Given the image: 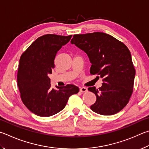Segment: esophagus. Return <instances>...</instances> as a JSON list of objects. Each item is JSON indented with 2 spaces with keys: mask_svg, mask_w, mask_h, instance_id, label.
Listing matches in <instances>:
<instances>
[{
  "mask_svg": "<svg viewBox=\"0 0 149 149\" xmlns=\"http://www.w3.org/2000/svg\"><path fill=\"white\" fill-rule=\"evenodd\" d=\"M88 91V90H87V88H85V87H82V88H80V92H86Z\"/></svg>",
  "mask_w": 149,
  "mask_h": 149,
  "instance_id": "esophagus-1",
  "label": "esophagus"
}]
</instances>
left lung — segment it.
<instances>
[{
	"label": "left lung",
	"mask_w": 149,
	"mask_h": 149,
	"mask_svg": "<svg viewBox=\"0 0 149 149\" xmlns=\"http://www.w3.org/2000/svg\"><path fill=\"white\" fill-rule=\"evenodd\" d=\"M70 42L88 54L92 63L90 74L103 79L102 86L88 89L97 97L90 107L92 111L113 115L122 110L132 95L135 75L127 47L113 36L101 32L74 35Z\"/></svg>",
	"instance_id": "1"
}]
</instances>
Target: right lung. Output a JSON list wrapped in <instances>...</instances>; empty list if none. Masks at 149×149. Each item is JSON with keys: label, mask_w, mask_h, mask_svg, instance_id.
Listing matches in <instances>:
<instances>
[{"label": "right lung", "mask_w": 149, "mask_h": 149, "mask_svg": "<svg viewBox=\"0 0 149 149\" xmlns=\"http://www.w3.org/2000/svg\"><path fill=\"white\" fill-rule=\"evenodd\" d=\"M71 36H41L21 56L17 74L20 97L29 110L36 115L47 117L58 113L65 108L70 96L79 92L73 84L52 89L49 78L57 51L69 42Z\"/></svg>", "instance_id": "1"}]
</instances>
